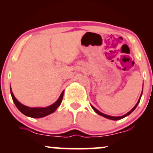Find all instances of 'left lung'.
Segmentation results:
<instances>
[{"label":"left lung","instance_id":"obj_1","mask_svg":"<svg viewBox=\"0 0 153 153\" xmlns=\"http://www.w3.org/2000/svg\"><path fill=\"white\" fill-rule=\"evenodd\" d=\"M142 95H143V91H142L141 95H140V99H139L138 101H137V103H136V105H135V106H134V107H133L132 108H131V111H129L128 112V113H127V114H124V115H123V116H121V117H112V116H109V115L101 113V111H99V110L96 109V108H95L94 106H93L92 105H91V107H92L93 109L94 110V111L96 112V113H97L98 114H99V115L101 116V117H105V118H106V119H111V120H119V119H123V118H124V117H127V116H129V115L131 113V112H132L133 111H134V110L135 109V108H136V107L137 106V105L139 104V103H140V99H141V96H142Z\"/></svg>","mask_w":153,"mask_h":153}]
</instances>
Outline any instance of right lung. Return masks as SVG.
I'll list each match as a JSON object with an SVG mask.
<instances>
[{"label": "right lung", "instance_id": "1", "mask_svg": "<svg viewBox=\"0 0 153 153\" xmlns=\"http://www.w3.org/2000/svg\"><path fill=\"white\" fill-rule=\"evenodd\" d=\"M10 94H11L12 99H13V102H14L17 108L24 114V115L27 116V117H31V118H42V117H46V116L51 114L52 113L55 111L57 108H58L59 105L61 104L62 99H63V94H64V91H62V94L59 96V99L57 100L54 103H52L50 106L47 107H29L26 106L25 105L22 104L19 101L16 99V97L12 92L11 88L10 87Z\"/></svg>", "mask_w": 153, "mask_h": 153}]
</instances>
